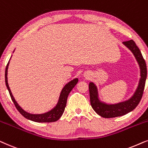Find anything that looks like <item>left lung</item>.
<instances>
[{
  "mask_svg": "<svg viewBox=\"0 0 148 148\" xmlns=\"http://www.w3.org/2000/svg\"><path fill=\"white\" fill-rule=\"evenodd\" d=\"M123 44L131 51L138 62L141 70V78L139 80L138 87L133 97L127 101L116 104H106L100 101L98 99L97 87L93 82H90L88 88L90 105L96 113L101 117L106 119L122 116L133 111L140 102L144 90L145 80L147 78V67L145 60L143 59L139 49L133 40L125 41L123 42Z\"/></svg>",
  "mask_w": 148,
  "mask_h": 148,
  "instance_id": "1",
  "label": "left lung"
}]
</instances>
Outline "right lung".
Segmentation results:
<instances>
[{
  "mask_svg": "<svg viewBox=\"0 0 148 148\" xmlns=\"http://www.w3.org/2000/svg\"><path fill=\"white\" fill-rule=\"evenodd\" d=\"M9 62H8L5 69V83L7 89L9 90L11 99H12L15 108H16L17 110L19 112V113H20L23 116H24L25 119L34 122H37V123H52V122H56L57 121H58V120L60 119V117L62 116V115L64 112L65 108H66V106L67 99H68V95L70 92L71 90H72V88L75 86L76 84H77V82L78 81V78H75V79L71 80L70 82H69L68 84H66V85H65L64 88H63L62 90V92H61L58 103L53 109L45 114H32L24 111V110L17 104L16 101H15L14 99V97H13L12 93H11V90H10L9 84H8L7 82V70L8 66H9Z\"/></svg>",
  "mask_w": 148,
  "mask_h": 148,
  "instance_id": "obj_1",
  "label": "right lung"
}]
</instances>
